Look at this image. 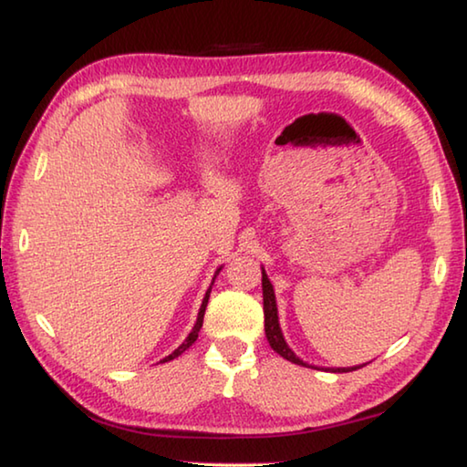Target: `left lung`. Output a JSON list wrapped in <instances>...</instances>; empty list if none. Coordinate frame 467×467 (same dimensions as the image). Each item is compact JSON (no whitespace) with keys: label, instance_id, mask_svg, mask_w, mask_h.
I'll return each mask as SVG.
<instances>
[{"label":"left lung","instance_id":"left-lung-1","mask_svg":"<svg viewBox=\"0 0 467 467\" xmlns=\"http://www.w3.org/2000/svg\"><path fill=\"white\" fill-rule=\"evenodd\" d=\"M262 288H264V315H265V337L270 346L274 348V352H278L282 358H286L290 362H295V365L300 367H309L306 362H303V358H298L295 350L286 344V339H284L282 334V327H280V319H278V305H275V295H274V286L270 278H267L265 270L262 267ZM315 368V367H311ZM358 367H337V368H326L331 370V373H348V370H357Z\"/></svg>","mask_w":467,"mask_h":467}]
</instances>
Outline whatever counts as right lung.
Returning a JSON list of instances; mask_svg holds the SVG:
<instances>
[{"instance_id":"add662e5","label":"right lung","mask_w":467,"mask_h":467,"mask_svg":"<svg viewBox=\"0 0 467 467\" xmlns=\"http://www.w3.org/2000/svg\"><path fill=\"white\" fill-rule=\"evenodd\" d=\"M220 270H223V265L218 267L216 270V274H214V278H212V284H210V288L205 290V296H203V300H202V306H200V313H197V321H195V326H193V329L189 331V336L185 337V342L181 344L175 352H171L169 357H164L161 362H169V360H172V358H177V357H181V354H183L189 346H192L195 339H197V334H200V329H202V323H203V313H205V306H208V300H210V292H212V286H214V280H216V275L220 274Z\"/></svg>"}]
</instances>
